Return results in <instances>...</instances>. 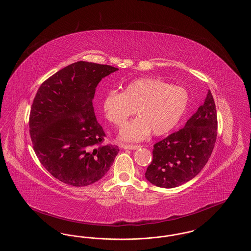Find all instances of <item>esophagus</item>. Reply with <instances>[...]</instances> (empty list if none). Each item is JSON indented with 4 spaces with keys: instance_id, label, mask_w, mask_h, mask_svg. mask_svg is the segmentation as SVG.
<instances>
[{
    "instance_id": "obj_1",
    "label": "esophagus",
    "mask_w": 251,
    "mask_h": 251,
    "mask_svg": "<svg viewBox=\"0 0 251 251\" xmlns=\"http://www.w3.org/2000/svg\"><path fill=\"white\" fill-rule=\"evenodd\" d=\"M120 147L124 150H138L141 148L140 145H125V144H121Z\"/></svg>"
}]
</instances>
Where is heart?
Returning a JSON list of instances; mask_svg holds the SVG:
<instances>
[{
    "label": "heart",
    "instance_id": "heart-1",
    "mask_svg": "<svg viewBox=\"0 0 251 251\" xmlns=\"http://www.w3.org/2000/svg\"><path fill=\"white\" fill-rule=\"evenodd\" d=\"M189 94L159 78H139L126 84L122 92L111 91L102 101L107 120L120 127L135 114L136 119L126 123L120 137L127 141H140L151 131L161 135L172 130L185 114Z\"/></svg>",
    "mask_w": 251,
    "mask_h": 251
}]
</instances>
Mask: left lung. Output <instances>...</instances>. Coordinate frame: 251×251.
<instances>
[{"label": "left lung", "mask_w": 251, "mask_h": 251, "mask_svg": "<svg viewBox=\"0 0 251 251\" xmlns=\"http://www.w3.org/2000/svg\"><path fill=\"white\" fill-rule=\"evenodd\" d=\"M217 115L208 91L202 105L185 126L154 144L152 162L145 177L159 187L174 188L195 178L205 167L215 148Z\"/></svg>", "instance_id": "obj_1"}]
</instances>
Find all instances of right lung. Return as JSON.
<instances>
[{"label": "right lung", "mask_w": 251, "mask_h": 251, "mask_svg": "<svg viewBox=\"0 0 251 251\" xmlns=\"http://www.w3.org/2000/svg\"><path fill=\"white\" fill-rule=\"evenodd\" d=\"M119 69L79 61L60 70L39 86L29 131L36 156L60 181L82 187L101 179L120 151L103 144L92 100L102 78Z\"/></svg>", "instance_id": "add662e5"}]
</instances>
